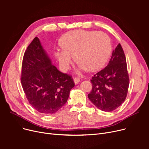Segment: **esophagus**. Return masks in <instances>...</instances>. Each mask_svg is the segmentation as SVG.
Listing matches in <instances>:
<instances>
[{
	"instance_id": "obj_1",
	"label": "esophagus",
	"mask_w": 149,
	"mask_h": 149,
	"mask_svg": "<svg viewBox=\"0 0 149 149\" xmlns=\"http://www.w3.org/2000/svg\"><path fill=\"white\" fill-rule=\"evenodd\" d=\"M74 81L75 84H78V83H79L80 81V79H79V78H74Z\"/></svg>"
}]
</instances>
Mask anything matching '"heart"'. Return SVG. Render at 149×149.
<instances>
[{
  "instance_id": "heart-1",
  "label": "heart",
  "mask_w": 149,
  "mask_h": 149,
  "mask_svg": "<svg viewBox=\"0 0 149 149\" xmlns=\"http://www.w3.org/2000/svg\"><path fill=\"white\" fill-rule=\"evenodd\" d=\"M63 50H57L55 56L61 69L66 71L75 62L88 71H95L102 66L111 51L110 38L102 32L76 30L63 37L60 40Z\"/></svg>"
}]
</instances>
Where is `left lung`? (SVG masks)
Here are the masks:
<instances>
[{"label": "left lung", "mask_w": 149, "mask_h": 149, "mask_svg": "<svg viewBox=\"0 0 149 149\" xmlns=\"http://www.w3.org/2000/svg\"><path fill=\"white\" fill-rule=\"evenodd\" d=\"M91 81L92 88L88 96L98 109L111 112L123 104L127 95L129 77L120 43L113 51L107 66L93 75Z\"/></svg>", "instance_id": "1"}]
</instances>
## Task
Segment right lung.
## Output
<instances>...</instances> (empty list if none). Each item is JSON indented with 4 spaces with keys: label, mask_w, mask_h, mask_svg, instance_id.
I'll return each mask as SVG.
<instances>
[{
    "label": "right lung",
    "mask_w": 149,
    "mask_h": 149,
    "mask_svg": "<svg viewBox=\"0 0 149 149\" xmlns=\"http://www.w3.org/2000/svg\"><path fill=\"white\" fill-rule=\"evenodd\" d=\"M21 83L29 104L38 112L56 113L67 102L75 86L72 77L52 65L40 42L36 37L25 52Z\"/></svg>",
    "instance_id": "1"
}]
</instances>
